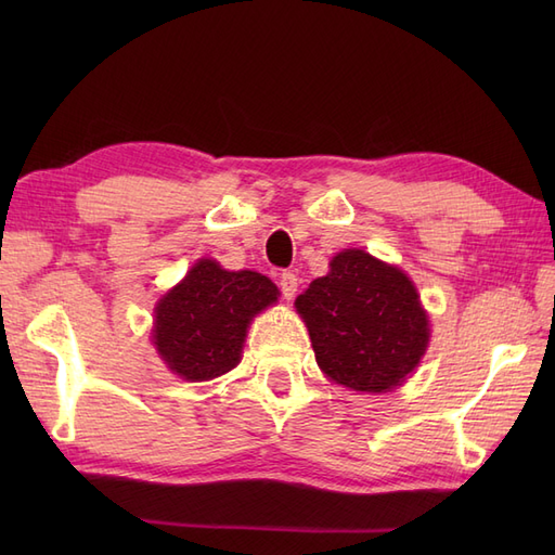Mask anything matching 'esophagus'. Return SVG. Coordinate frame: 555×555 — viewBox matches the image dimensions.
<instances>
[{
	"instance_id": "34e87169",
	"label": "esophagus",
	"mask_w": 555,
	"mask_h": 555,
	"mask_svg": "<svg viewBox=\"0 0 555 555\" xmlns=\"http://www.w3.org/2000/svg\"><path fill=\"white\" fill-rule=\"evenodd\" d=\"M280 292L284 298H294L298 292V278L292 271H284L280 275Z\"/></svg>"
}]
</instances>
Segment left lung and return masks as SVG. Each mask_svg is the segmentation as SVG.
Listing matches in <instances>:
<instances>
[{"instance_id": "8db88e82", "label": "left lung", "mask_w": 555, "mask_h": 555, "mask_svg": "<svg viewBox=\"0 0 555 555\" xmlns=\"http://www.w3.org/2000/svg\"><path fill=\"white\" fill-rule=\"evenodd\" d=\"M317 365L347 389L384 393L408 379L426 354L428 314L400 268L363 249H345L331 271L296 298Z\"/></svg>"}]
</instances>
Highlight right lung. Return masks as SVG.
Segmentation results:
<instances>
[{
    "label": "right lung",
    "mask_w": 555,
    "mask_h": 555,
    "mask_svg": "<svg viewBox=\"0 0 555 555\" xmlns=\"http://www.w3.org/2000/svg\"><path fill=\"white\" fill-rule=\"evenodd\" d=\"M280 292L255 271H227L198 259L155 308L153 343L169 371L208 382L236 367L251 317L273 306Z\"/></svg>",
    "instance_id": "1"
}]
</instances>
